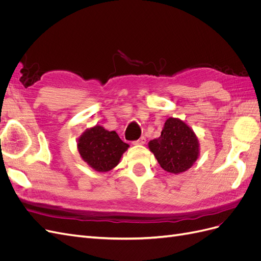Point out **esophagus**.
Here are the masks:
<instances>
[{
	"label": "esophagus",
	"mask_w": 261,
	"mask_h": 261,
	"mask_svg": "<svg viewBox=\"0 0 261 261\" xmlns=\"http://www.w3.org/2000/svg\"><path fill=\"white\" fill-rule=\"evenodd\" d=\"M145 143H146V138L143 136V137H140L138 140L134 141V145H145Z\"/></svg>",
	"instance_id": "1"
}]
</instances>
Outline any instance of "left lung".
I'll list each match as a JSON object with an SVG mask.
<instances>
[{
    "mask_svg": "<svg viewBox=\"0 0 261 261\" xmlns=\"http://www.w3.org/2000/svg\"><path fill=\"white\" fill-rule=\"evenodd\" d=\"M148 147L161 168L173 174H180L192 168L200 153L195 132L176 117L165 121L161 136L150 140Z\"/></svg>",
    "mask_w": 261,
    "mask_h": 261,
    "instance_id": "obj_1",
    "label": "left lung"
}]
</instances>
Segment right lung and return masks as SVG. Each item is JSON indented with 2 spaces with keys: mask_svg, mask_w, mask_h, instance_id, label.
I'll list each match as a JSON object with an SVG mask.
<instances>
[{
  "mask_svg": "<svg viewBox=\"0 0 261 261\" xmlns=\"http://www.w3.org/2000/svg\"><path fill=\"white\" fill-rule=\"evenodd\" d=\"M128 148L129 145L122 141L115 130L109 132L98 124L87 128L77 139L81 158L99 173L114 169Z\"/></svg>",
  "mask_w": 261,
  "mask_h": 261,
  "instance_id": "1",
  "label": "right lung"
}]
</instances>
